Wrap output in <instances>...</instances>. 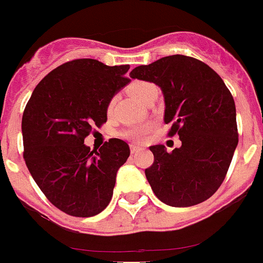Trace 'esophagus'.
Segmentation results:
<instances>
[{
  "mask_svg": "<svg viewBox=\"0 0 263 263\" xmlns=\"http://www.w3.org/2000/svg\"><path fill=\"white\" fill-rule=\"evenodd\" d=\"M129 149H131V154H136L137 152H140V150H141V147L137 146V145H131V146H129Z\"/></svg>",
  "mask_w": 263,
  "mask_h": 263,
  "instance_id": "34e87169",
  "label": "esophagus"
}]
</instances>
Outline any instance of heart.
<instances>
[{
  "mask_svg": "<svg viewBox=\"0 0 263 263\" xmlns=\"http://www.w3.org/2000/svg\"><path fill=\"white\" fill-rule=\"evenodd\" d=\"M154 90H157L154 85L152 82H147V81H134L128 85V92L132 96H135L136 99H139L140 101H145L149 98L150 93ZM114 103H116V99H110L106 105V113L110 114L113 111ZM152 131V126L150 124H139V126H132L129 128H127L126 131H123V136L126 139L131 140V141L140 142L147 136Z\"/></svg>",
  "mask_w": 263,
  "mask_h": 263,
  "instance_id": "heart-1",
  "label": "heart"
}]
</instances>
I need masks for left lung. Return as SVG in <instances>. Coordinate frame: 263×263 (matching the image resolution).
Instances as JSON below:
<instances>
[{
  "mask_svg": "<svg viewBox=\"0 0 263 263\" xmlns=\"http://www.w3.org/2000/svg\"><path fill=\"white\" fill-rule=\"evenodd\" d=\"M131 78L149 81L164 96L168 136L181 146L167 153L150 146L154 162L145 170L159 200L171 207H191L213 195L223 182L238 145L235 103L222 78L203 61L171 55L140 65Z\"/></svg>",
  "mask_w": 263,
  "mask_h": 263,
  "instance_id": "obj_1",
  "label": "left lung"
}]
</instances>
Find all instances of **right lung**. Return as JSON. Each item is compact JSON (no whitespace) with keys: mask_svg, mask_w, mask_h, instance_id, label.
I'll return each mask as SVG.
<instances>
[{"mask_svg":"<svg viewBox=\"0 0 263 263\" xmlns=\"http://www.w3.org/2000/svg\"><path fill=\"white\" fill-rule=\"evenodd\" d=\"M128 69L95 59L67 61L35 86L25 106V164L46 198L67 215L92 217L113 196L117 171L129 157L128 144L110 139L91 150L85 139L106 122V105L129 82Z\"/></svg>","mask_w":263,"mask_h":263,"instance_id":"1","label":"right lung"}]
</instances>
